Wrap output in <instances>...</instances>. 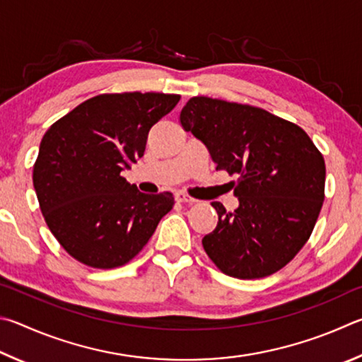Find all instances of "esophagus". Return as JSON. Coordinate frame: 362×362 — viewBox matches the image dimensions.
<instances>
[{
	"mask_svg": "<svg viewBox=\"0 0 362 362\" xmlns=\"http://www.w3.org/2000/svg\"><path fill=\"white\" fill-rule=\"evenodd\" d=\"M175 199H176L177 204H194V202H195L192 197H189V195H186L185 192H176Z\"/></svg>",
	"mask_w": 362,
	"mask_h": 362,
	"instance_id": "esophagus-1",
	"label": "esophagus"
}]
</instances>
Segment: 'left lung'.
I'll use <instances>...</instances> for the list:
<instances>
[{
    "label": "left lung",
    "mask_w": 362,
    "mask_h": 362,
    "mask_svg": "<svg viewBox=\"0 0 362 362\" xmlns=\"http://www.w3.org/2000/svg\"><path fill=\"white\" fill-rule=\"evenodd\" d=\"M180 120L205 143L216 170L238 176L237 210L211 204L219 221L202 240L208 257L240 280L283 269L308 242L325 202L326 165L318 148L294 122L218 98H191Z\"/></svg>",
    "instance_id": "obj_1"
}]
</instances>
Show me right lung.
<instances>
[{
    "label": "right lung",
    "instance_id": "1",
    "mask_svg": "<svg viewBox=\"0 0 362 362\" xmlns=\"http://www.w3.org/2000/svg\"><path fill=\"white\" fill-rule=\"evenodd\" d=\"M180 98L157 92L97 95L44 133L33 186L47 227L76 261L105 270L125 265L173 208V194L139 192L120 171L143 157L151 127Z\"/></svg>",
    "mask_w": 362,
    "mask_h": 362
}]
</instances>
